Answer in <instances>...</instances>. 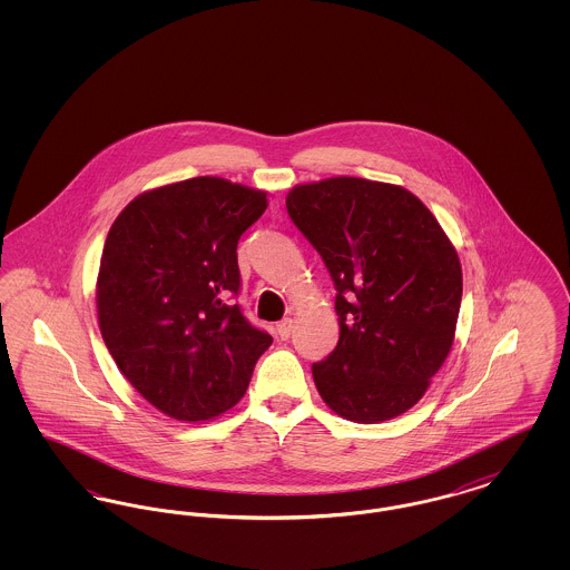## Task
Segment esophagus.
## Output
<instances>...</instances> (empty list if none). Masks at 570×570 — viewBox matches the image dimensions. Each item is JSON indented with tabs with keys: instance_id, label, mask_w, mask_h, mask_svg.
<instances>
[{
	"instance_id": "1",
	"label": "esophagus",
	"mask_w": 570,
	"mask_h": 570,
	"mask_svg": "<svg viewBox=\"0 0 570 570\" xmlns=\"http://www.w3.org/2000/svg\"><path fill=\"white\" fill-rule=\"evenodd\" d=\"M293 326H295L293 318H284L282 323H277V326H275L277 337H279V340H288V337H291V333H293Z\"/></svg>"
}]
</instances>
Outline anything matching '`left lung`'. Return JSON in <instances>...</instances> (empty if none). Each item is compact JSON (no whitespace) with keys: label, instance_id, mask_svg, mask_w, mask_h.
Listing matches in <instances>:
<instances>
[{"label":"left lung","instance_id":"8db88e82","mask_svg":"<svg viewBox=\"0 0 570 570\" xmlns=\"http://www.w3.org/2000/svg\"><path fill=\"white\" fill-rule=\"evenodd\" d=\"M286 209L337 291L340 342L312 365L321 397L354 423L404 414L425 395L455 340V245L412 191L393 184H301L288 191Z\"/></svg>","mask_w":570,"mask_h":570}]
</instances>
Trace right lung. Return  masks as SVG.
Wrapping results in <instances>:
<instances>
[{"label": "right lung", "mask_w": 570, "mask_h": 570, "mask_svg": "<svg viewBox=\"0 0 570 570\" xmlns=\"http://www.w3.org/2000/svg\"><path fill=\"white\" fill-rule=\"evenodd\" d=\"M267 191L194 177L138 194L110 226L96 282L102 340L136 391L170 419L203 423L245 395L269 333L239 305L237 244Z\"/></svg>", "instance_id": "add662e5"}]
</instances>
